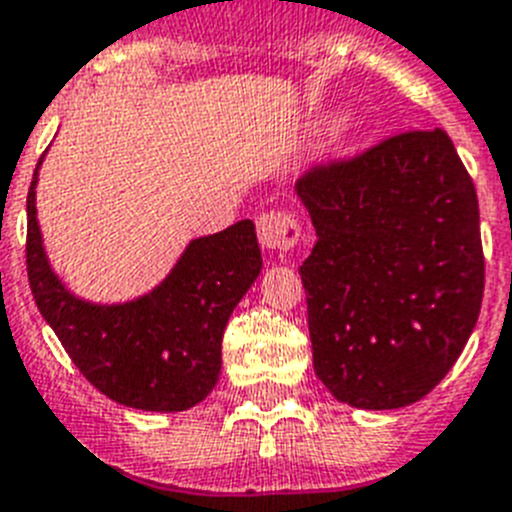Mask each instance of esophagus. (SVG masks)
Returning a JSON list of instances; mask_svg holds the SVG:
<instances>
[{
  "instance_id": "34e87169",
  "label": "esophagus",
  "mask_w": 512,
  "mask_h": 512,
  "mask_svg": "<svg viewBox=\"0 0 512 512\" xmlns=\"http://www.w3.org/2000/svg\"><path fill=\"white\" fill-rule=\"evenodd\" d=\"M257 237L260 244L270 252H288L299 242V224L291 213L270 211L257 219Z\"/></svg>"
}]
</instances>
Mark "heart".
Wrapping results in <instances>:
<instances>
[{"instance_id":"obj_1","label":"heart","mask_w":512,"mask_h":512,"mask_svg":"<svg viewBox=\"0 0 512 512\" xmlns=\"http://www.w3.org/2000/svg\"><path fill=\"white\" fill-rule=\"evenodd\" d=\"M345 131H348V123H340V126H337V136H345Z\"/></svg>"}]
</instances>
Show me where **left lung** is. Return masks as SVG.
I'll list each match as a JSON object with an SVG mask.
<instances>
[{
    "label": "left lung",
    "mask_w": 512,
    "mask_h": 512,
    "mask_svg": "<svg viewBox=\"0 0 512 512\" xmlns=\"http://www.w3.org/2000/svg\"><path fill=\"white\" fill-rule=\"evenodd\" d=\"M314 371L337 402L399 410L441 384L479 317V203L448 133L407 131L296 182Z\"/></svg>",
    "instance_id": "obj_1"
}]
</instances>
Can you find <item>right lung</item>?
<instances>
[{
  "label": "right lung",
  "instance_id": "right-lung-1",
  "mask_svg": "<svg viewBox=\"0 0 512 512\" xmlns=\"http://www.w3.org/2000/svg\"><path fill=\"white\" fill-rule=\"evenodd\" d=\"M46 157V154H43ZM28 190V281L43 319L74 366L113 402L146 412H182L211 394L221 373V337L231 311L262 270L250 219L198 237L159 286L123 304H92L64 286L48 262Z\"/></svg>",
  "mask_w": 512,
  "mask_h": 512
}]
</instances>
